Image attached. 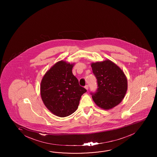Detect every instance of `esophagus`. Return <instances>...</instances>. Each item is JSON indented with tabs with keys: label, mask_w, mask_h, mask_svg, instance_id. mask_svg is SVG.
I'll return each instance as SVG.
<instances>
[{
	"label": "esophagus",
	"mask_w": 157,
	"mask_h": 157,
	"mask_svg": "<svg viewBox=\"0 0 157 157\" xmlns=\"http://www.w3.org/2000/svg\"><path fill=\"white\" fill-rule=\"evenodd\" d=\"M85 88L86 90H88V89H89V86L86 85L85 86Z\"/></svg>",
	"instance_id": "obj_1"
}]
</instances>
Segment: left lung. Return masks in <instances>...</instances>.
I'll use <instances>...</instances> for the list:
<instances>
[{
    "label": "left lung",
    "instance_id": "obj_1",
    "mask_svg": "<svg viewBox=\"0 0 157 157\" xmlns=\"http://www.w3.org/2000/svg\"><path fill=\"white\" fill-rule=\"evenodd\" d=\"M97 79L98 88L91 93L95 104L103 109L109 110L123 100L128 87L127 79L122 70L109 60L91 64Z\"/></svg>",
    "mask_w": 157,
    "mask_h": 157
}]
</instances>
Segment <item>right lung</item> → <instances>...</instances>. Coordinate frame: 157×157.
<instances>
[{"label":"right lung","instance_id":"1","mask_svg":"<svg viewBox=\"0 0 157 157\" xmlns=\"http://www.w3.org/2000/svg\"><path fill=\"white\" fill-rule=\"evenodd\" d=\"M74 64L59 61L48 71L41 82V99L48 109L60 117L77 109L81 96L87 90L72 74Z\"/></svg>","mask_w":157,"mask_h":157}]
</instances>
